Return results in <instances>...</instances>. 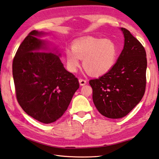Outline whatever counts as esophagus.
Listing matches in <instances>:
<instances>
[{"label": "esophagus", "instance_id": "obj_1", "mask_svg": "<svg viewBox=\"0 0 159 159\" xmlns=\"http://www.w3.org/2000/svg\"><path fill=\"white\" fill-rule=\"evenodd\" d=\"M86 83H87V80H86L85 79H79V83L80 85L83 86L86 84Z\"/></svg>", "mask_w": 159, "mask_h": 159}]
</instances>
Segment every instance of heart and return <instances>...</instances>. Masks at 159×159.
I'll return each instance as SVG.
<instances>
[{"label":"heart","instance_id":"b5f03b06","mask_svg":"<svg viewBox=\"0 0 159 159\" xmlns=\"http://www.w3.org/2000/svg\"><path fill=\"white\" fill-rule=\"evenodd\" d=\"M67 65L71 71H76L83 60V67L92 76H102L114 67L118 57V49L111 39L86 37L77 39L72 48L65 50Z\"/></svg>","mask_w":159,"mask_h":159}]
</instances>
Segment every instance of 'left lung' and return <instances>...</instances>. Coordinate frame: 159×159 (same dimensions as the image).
Masks as SVG:
<instances>
[{
	"label": "left lung",
	"instance_id": "left-lung-1",
	"mask_svg": "<svg viewBox=\"0 0 159 159\" xmlns=\"http://www.w3.org/2000/svg\"><path fill=\"white\" fill-rule=\"evenodd\" d=\"M121 30L125 46L114 67L99 79L89 81L98 111L111 119L128 115L142 99L146 88L145 48L128 30Z\"/></svg>",
	"mask_w": 159,
	"mask_h": 159
}]
</instances>
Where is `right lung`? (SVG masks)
<instances>
[{"label":"right lung","mask_w":159,"mask_h":159,"mask_svg":"<svg viewBox=\"0 0 159 159\" xmlns=\"http://www.w3.org/2000/svg\"><path fill=\"white\" fill-rule=\"evenodd\" d=\"M44 34L33 30L20 44L12 62L16 99L22 109L44 124L56 122L67 111L79 88L77 78L65 70L58 56L51 53Z\"/></svg>","instance_id":"right-lung-1"}]
</instances>
